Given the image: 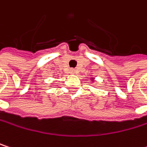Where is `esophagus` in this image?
Segmentation results:
<instances>
[{
    "mask_svg": "<svg viewBox=\"0 0 147 147\" xmlns=\"http://www.w3.org/2000/svg\"><path fill=\"white\" fill-rule=\"evenodd\" d=\"M71 72H72V74H74L76 72V71H75V70H71Z\"/></svg>",
    "mask_w": 147,
    "mask_h": 147,
    "instance_id": "esophagus-1",
    "label": "esophagus"
}]
</instances>
